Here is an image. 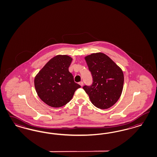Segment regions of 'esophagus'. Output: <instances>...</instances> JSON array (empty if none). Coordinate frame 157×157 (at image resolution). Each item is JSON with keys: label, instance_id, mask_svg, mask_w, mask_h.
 I'll list each match as a JSON object with an SVG mask.
<instances>
[{"label": "esophagus", "instance_id": "obj_1", "mask_svg": "<svg viewBox=\"0 0 157 157\" xmlns=\"http://www.w3.org/2000/svg\"><path fill=\"white\" fill-rule=\"evenodd\" d=\"M79 85H81V86H83V82H79Z\"/></svg>", "mask_w": 157, "mask_h": 157}]
</instances>
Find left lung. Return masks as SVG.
<instances>
[{"label":"left lung","instance_id":"left-lung-1","mask_svg":"<svg viewBox=\"0 0 157 157\" xmlns=\"http://www.w3.org/2000/svg\"><path fill=\"white\" fill-rule=\"evenodd\" d=\"M91 72L93 83L84 86L92 104L100 109L112 107L122 94L124 76L123 71L108 56L103 53H92L85 57Z\"/></svg>","mask_w":157,"mask_h":157}]
</instances>
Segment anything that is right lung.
I'll list each match as a JSON object with an SVG mask.
<instances>
[{
	"instance_id": "add662e5",
	"label": "right lung",
	"mask_w": 157,
	"mask_h": 157,
	"mask_svg": "<svg viewBox=\"0 0 157 157\" xmlns=\"http://www.w3.org/2000/svg\"><path fill=\"white\" fill-rule=\"evenodd\" d=\"M72 59L57 55L50 59L35 77L38 96L49 106L58 108L68 103L81 86L75 83L68 68Z\"/></svg>"
}]
</instances>
